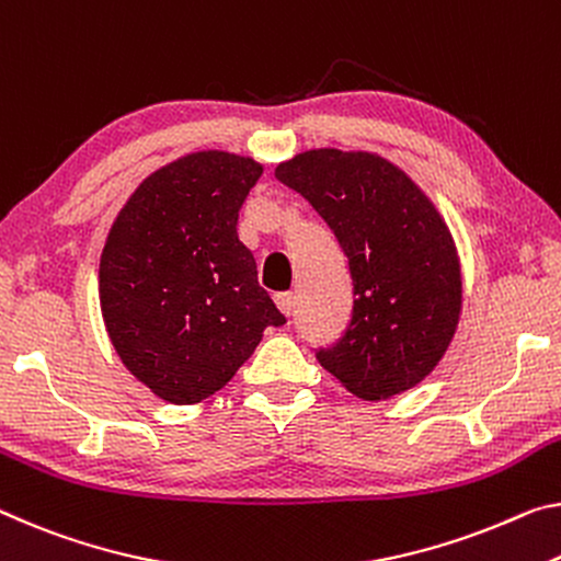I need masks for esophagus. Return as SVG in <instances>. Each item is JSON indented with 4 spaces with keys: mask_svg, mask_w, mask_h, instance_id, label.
Masks as SVG:
<instances>
[{
    "mask_svg": "<svg viewBox=\"0 0 561 561\" xmlns=\"http://www.w3.org/2000/svg\"><path fill=\"white\" fill-rule=\"evenodd\" d=\"M274 301H277L279 312L284 317H291V312H295V295H291V291H279V295L274 297Z\"/></svg>",
    "mask_w": 561,
    "mask_h": 561,
    "instance_id": "esophagus-1",
    "label": "esophagus"
}]
</instances>
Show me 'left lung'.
Returning <instances> with one entry per match:
<instances>
[{"label":"left lung","mask_w":561,"mask_h":561,"mask_svg":"<svg viewBox=\"0 0 561 561\" xmlns=\"http://www.w3.org/2000/svg\"><path fill=\"white\" fill-rule=\"evenodd\" d=\"M332 229L350 260L352 319L317 350L359 399L379 402L437 367L457 332L461 270L455 239L402 169L371 152L309 149L274 169Z\"/></svg>","instance_id":"left-lung-1"}]
</instances>
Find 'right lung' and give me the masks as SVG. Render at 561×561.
<instances>
[{"label":"right lung","instance_id":"1","mask_svg":"<svg viewBox=\"0 0 561 561\" xmlns=\"http://www.w3.org/2000/svg\"><path fill=\"white\" fill-rule=\"evenodd\" d=\"M260 176L249 157L186 154L149 174L106 234L104 327L124 367L164 402L197 404L219 392L264 329L287 322L237 234Z\"/></svg>","mask_w":561,"mask_h":561}]
</instances>
